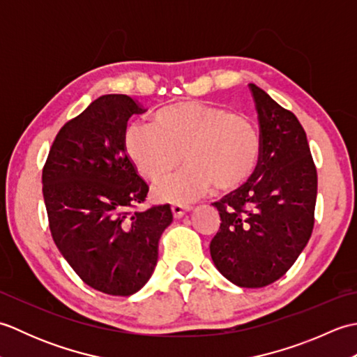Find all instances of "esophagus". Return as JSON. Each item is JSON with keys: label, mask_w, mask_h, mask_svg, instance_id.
<instances>
[{"label": "esophagus", "mask_w": 357, "mask_h": 357, "mask_svg": "<svg viewBox=\"0 0 357 357\" xmlns=\"http://www.w3.org/2000/svg\"><path fill=\"white\" fill-rule=\"evenodd\" d=\"M190 210H192L190 206H183V204H173L172 206V211H173L174 218H183Z\"/></svg>", "instance_id": "obj_1"}]
</instances>
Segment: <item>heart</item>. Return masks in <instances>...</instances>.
<instances>
[{"mask_svg":"<svg viewBox=\"0 0 357 357\" xmlns=\"http://www.w3.org/2000/svg\"><path fill=\"white\" fill-rule=\"evenodd\" d=\"M124 142L136 169L153 183L169 176L184 159L185 169L155 190L159 199L178 204L199 198L213 185L227 192L244 184L262 149L252 116L202 102L169 105L158 113L155 126L128 127Z\"/></svg>","mask_w":357,"mask_h":357,"instance_id":"1","label":"heart"}]
</instances>
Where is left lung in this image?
<instances>
[{"mask_svg":"<svg viewBox=\"0 0 357 357\" xmlns=\"http://www.w3.org/2000/svg\"><path fill=\"white\" fill-rule=\"evenodd\" d=\"M262 139L252 176L215 202L221 227L210 242L230 282L259 288L282 278L312 236L317 172L304 127L293 113L248 84Z\"/></svg>","mask_w":357,"mask_h":357,"instance_id":"left-lung-1","label":"left lung"}]
</instances>
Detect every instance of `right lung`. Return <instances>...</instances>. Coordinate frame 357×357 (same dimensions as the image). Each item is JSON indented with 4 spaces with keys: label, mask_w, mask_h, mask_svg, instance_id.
I'll return each instance as SVG.
<instances>
[{
    "label": "right lung",
    "mask_w": 357,
    "mask_h": 357,
    "mask_svg": "<svg viewBox=\"0 0 357 357\" xmlns=\"http://www.w3.org/2000/svg\"><path fill=\"white\" fill-rule=\"evenodd\" d=\"M146 109L127 95H102L61 127L43 169L49 229L64 259L98 291L130 296L158 262L173 221L169 204L146 211L149 185L126 150L127 121Z\"/></svg>",
    "instance_id": "obj_1"
}]
</instances>
